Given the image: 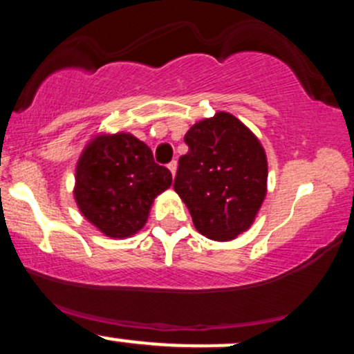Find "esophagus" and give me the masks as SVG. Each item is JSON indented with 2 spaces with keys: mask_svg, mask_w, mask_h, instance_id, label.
Listing matches in <instances>:
<instances>
[{
  "mask_svg": "<svg viewBox=\"0 0 354 354\" xmlns=\"http://www.w3.org/2000/svg\"><path fill=\"white\" fill-rule=\"evenodd\" d=\"M176 168H178V163H176V161H171V163L168 165V169H169V171H171L173 176H174V174H176Z\"/></svg>",
  "mask_w": 354,
  "mask_h": 354,
  "instance_id": "esophagus-1",
  "label": "esophagus"
}]
</instances>
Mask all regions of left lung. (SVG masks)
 I'll return each instance as SVG.
<instances>
[{
	"label": "left lung",
	"instance_id": "8db88e82",
	"mask_svg": "<svg viewBox=\"0 0 354 354\" xmlns=\"http://www.w3.org/2000/svg\"><path fill=\"white\" fill-rule=\"evenodd\" d=\"M173 188L203 236L230 241L253 225L266 196L268 163L261 143L238 118L219 111L185 135Z\"/></svg>",
	"mask_w": 354,
	"mask_h": 354
}]
</instances>
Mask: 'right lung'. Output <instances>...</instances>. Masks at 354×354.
Listing matches in <instances>:
<instances>
[{
    "mask_svg": "<svg viewBox=\"0 0 354 354\" xmlns=\"http://www.w3.org/2000/svg\"><path fill=\"white\" fill-rule=\"evenodd\" d=\"M171 173L129 133L93 138L76 165L75 200L84 218L109 238L145 226L154 198L171 186Z\"/></svg>",
    "mask_w": 354,
    "mask_h": 354,
    "instance_id": "add662e5",
    "label": "right lung"
}]
</instances>
